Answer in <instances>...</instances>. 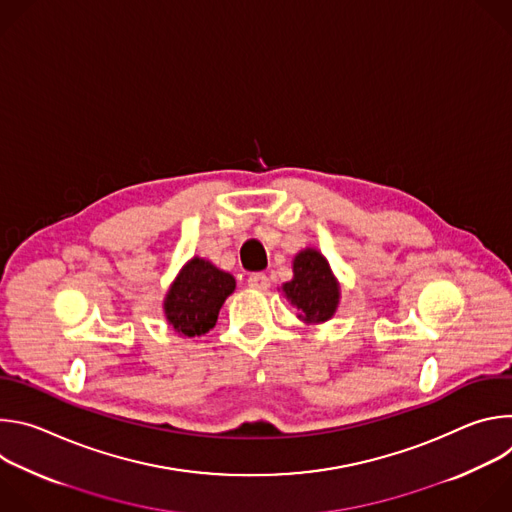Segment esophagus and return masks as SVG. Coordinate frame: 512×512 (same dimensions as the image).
I'll list each match as a JSON object with an SVG mask.
<instances>
[{
    "instance_id": "obj_1",
    "label": "esophagus",
    "mask_w": 512,
    "mask_h": 512,
    "mask_svg": "<svg viewBox=\"0 0 512 512\" xmlns=\"http://www.w3.org/2000/svg\"><path fill=\"white\" fill-rule=\"evenodd\" d=\"M247 281H249V287L259 289V291H265L269 287V277L265 273H253V275H249Z\"/></svg>"
}]
</instances>
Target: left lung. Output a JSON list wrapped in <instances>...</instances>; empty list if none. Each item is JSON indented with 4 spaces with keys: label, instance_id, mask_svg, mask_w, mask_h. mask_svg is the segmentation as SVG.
<instances>
[{
    "label": "left lung",
    "instance_id": "left-lung-1",
    "mask_svg": "<svg viewBox=\"0 0 512 512\" xmlns=\"http://www.w3.org/2000/svg\"><path fill=\"white\" fill-rule=\"evenodd\" d=\"M281 291L306 324L330 320L340 302V285L326 257L310 247L294 257V277L281 285Z\"/></svg>",
    "mask_w": 512,
    "mask_h": 512
}]
</instances>
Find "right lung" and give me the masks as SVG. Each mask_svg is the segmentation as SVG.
<instances>
[{
	"label": "right lung",
	"mask_w": 512,
	"mask_h": 512,
	"mask_svg": "<svg viewBox=\"0 0 512 512\" xmlns=\"http://www.w3.org/2000/svg\"><path fill=\"white\" fill-rule=\"evenodd\" d=\"M235 277L210 261L192 257L170 285L164 300L168 324L184 338L206 334L214 328L218 312L235 291Z\"/></svg>",
	"instance_id": "right-lung-1"
}]
</instances>
